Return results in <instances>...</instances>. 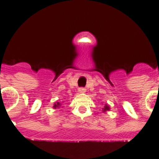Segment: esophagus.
<instances>
[{
	"label": "esophagus",
	"mask_w": 159,
	"mask_h": 159,
	"mask_svg": "<svg viewBox=\"0 0 159 159\" xmlns=\"http://www.w3.org/2000/svg\"><path fill=\"white\" fill-rule=\"evenodd\" d=\"M85 92H86V89H85V88H79V92H80V94L85 93Z\"/></svg>",
	"instance_id": "1"
}]
</instances>
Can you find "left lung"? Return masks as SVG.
Listing matches in <instances>:
<instances>
[{"instance_id":"obj_1","label":"left lung","mask_w":159,"mask_h":159,"mask_svg":"<svg viewBox=\"0 0 159 159\" xmlns=\"http://www.w3.org/2000/svg\"><path fill=\"white\" fill-rule=\"evenodd\" d=\"M102 112H104L105 113V112L108 111H110V107L108 106L107 104H105L104 107L102 108Z\"/></svg>"}]
</instances>
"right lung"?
<instances>
[{"label": "right lung", "instance_id": "obj_1", "mask_svg": "<svg viewBox=\"0 0 159 159\" xmlns=\"http://www.w3.org/2000/svg\"><path fill=\"white\" fill-rule=\"evenodd\" d=\"M61 106H62V103H61V102H57L56 103H54V105H53V108H54V109H58V108H60Z\"/></svg>", "mask_w": 159, "mask_h": 159}]
</instances>
